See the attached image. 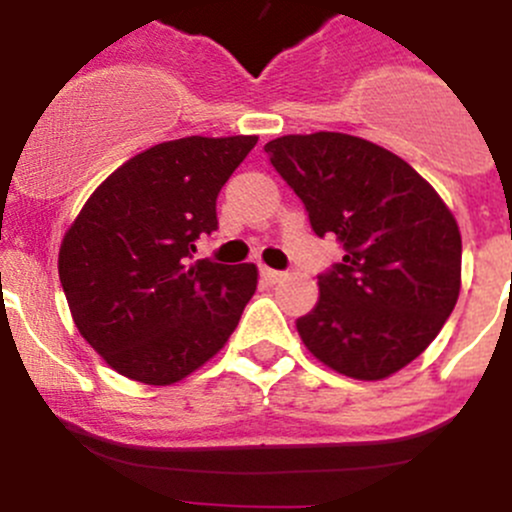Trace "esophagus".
<instances>
[{"label": "esophagus", "mask_w": 512, "mask_h": 512, "mask_svg": "<svg viewBox=\"0 0 512 512\" xmlns=\"http://www.w3.org/2000/svg\"><path fill=\"white\" fill-rule=\"evenodd\" d=\"M260 275H262V280L267 282V285H277V282H280V280H285V272L270 270V267H262Z\"/></svg>", "instance_id": "34e87169"}]
</instances>
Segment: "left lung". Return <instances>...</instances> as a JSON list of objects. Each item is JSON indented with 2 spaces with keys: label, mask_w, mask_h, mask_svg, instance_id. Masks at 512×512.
Segmentation results:
<instances>
[{
  "label": "left lung",
  "mask_w": 512,
  "mask_h": 512,
  "mask_svg": "<svg viewBox=\"0 0 512 512\" xmlns=\"http://www.w3.org/2000/svg\"><path fill=\"white\" fill-rule=\"evenodd\" d=\"M314 235L342 242L297 319L304 347L361 381L404 369L436 339L461 292V232L406 160L347 133L282 136L265 146Z\"/></svg>",
  "instance_id": "left-lung-1"
}]
</instances>
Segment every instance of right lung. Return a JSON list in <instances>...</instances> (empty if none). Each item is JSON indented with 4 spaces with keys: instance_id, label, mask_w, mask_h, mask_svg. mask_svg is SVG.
<instances>
[{
    "instance_id": "right-lung-1",
    "label": "right lung",
    "mask_w": 512,
    "mask_h": 512,
    "mask_svg": "<svg viewBox=\"0 0 512 512\" xmlns=\"http://www.w3.org/2000/svg\"><path fill=\"white\" fill-rule=\"evenodd\" d=\"M257 136L158 143L94 190L59 250L81 337L111 369L168 386L213 359L257 289L255 265L195 260L215 200Z\"/></svg>"
}]
</instances>
